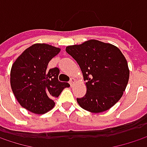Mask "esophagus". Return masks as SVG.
<instances>
[{
  "label": "esophagus",
  "mask_w": 147,
  "mask_h": 147,
  "mask_svg": "<svg viewBox=\"0 0 147 147\" xmlns=\"http://www.w3.org/2000/svg\"><path fill=\"white\" fill-rule=\"evenodd\" d=\"M75 82H76V80H75L74 78H71V79L70 80V82H69V83H70V85H71V87L75 84Z\"/></svg>",
  "instance_id": "obj_1"
}]
</instances>
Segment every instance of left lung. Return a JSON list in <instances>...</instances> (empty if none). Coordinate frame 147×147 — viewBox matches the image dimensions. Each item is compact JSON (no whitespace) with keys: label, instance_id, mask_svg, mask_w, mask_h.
<instances>
[{"label":"left lung","instance_id":"obj_1","mask_svg":"<svg viewBox=\"0 0 147 147\" xmlns=\"http://www.w3.org/2000/svg\"><path fill=\"white\" fill-rule=\"evenodd\" d=\"M79 65L87 81V93L77 98L84 110L100 113L111 108L123 96L127 87L129 70L122 52L116 46L89 40L65 48Z\"/></svg>","mask_w":147,"mask_h":147}]
</instances>
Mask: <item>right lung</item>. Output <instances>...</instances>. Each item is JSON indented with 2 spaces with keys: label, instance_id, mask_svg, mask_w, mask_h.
Returning a JSON list of instances; mask_svg holds the SVG:
<instances>
[{
  "label": "right lung",
  "instance_id": "obj_1",
  "mask_svg": "<svg viewBox=\"0 0 147 147\" xmlns=\"http://www.w3.org/2000/svg\"><path fill=\"white\" fill-rule=\"evenodd\" d=\"M59 52V47L36 43L25 49L12 66L10 82L15 98L21 106L35 114L53 109V99L70 86L59 81V68L47 69L49 61Z\"/></svg>",
  "mask_w": 147,
  "mask_h": 147
}]
</instances>
